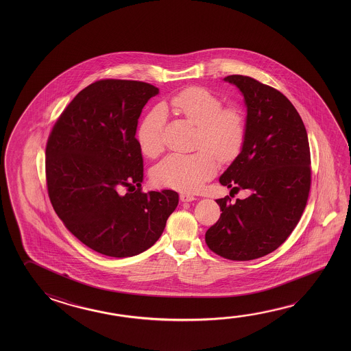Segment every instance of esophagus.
I'll return each instance as SVG.
<instances>
[{
    "instance_id": "esophagus-1",
    "label": "esophagus",
    "mask_w": 351,
    "mask_h": 351,
    "mask_svg": "<svg viewBox=\"0 0 351 351\" xmlns=\"http://www.w3.org/2000/svg\"><path fill=\"white\" fill-rule=\"evenodd\" d=\"M180 199L182 202H192L195 201V195H190V193H181L180 195Z\"/></svg>"
}]
</instances>
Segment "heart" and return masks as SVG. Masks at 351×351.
I'll return each mask as SVG.
<instances>
[{"mask_svg": "<svg viewBox=\"0 0 351 351\" xmlns=\"http://www.w3.org/2000/svg\"><path fill=\"white\" fill-rule=\"evenodd\" d=\"M170 109L197 127L193 154H171L153 170V180L160 186L180 191H195L218 169V160L230 161L239 156L245 141V119L236 106L223 108V101L203 88L192 86L173 95ZM165 110L156 106L144 117L138 128V143L144 156H159L162 143ZM210 149L213 155L205 149Z\"/></svg>", "mask_w": 351, "mask_h": 351, "instance_id": "1", "label": "heart"}]
</instances>
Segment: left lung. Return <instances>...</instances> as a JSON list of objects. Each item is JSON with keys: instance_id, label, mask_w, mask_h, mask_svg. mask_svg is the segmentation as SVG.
Wrapping results in <instances>:
<instances>
[{"instance_id": "1", "label": "left lung", "mask_w": 351, "mask_h": 351, "mask_svg": "<svg viewBox=\"0 0 351 351\" xmlns=\"http://www.w3.org/2000/svg\"><path fill=\"white\" fill-rule=\"evenodd\" d=\"M243 95L247 111L240 154L219 178L245 199H217L221 214L206 232L213 252L231 261L263 257L287 240L304 213L311 186L310 145L290 100L247 75L225 77Z\"/></svg>"}]
</instances>
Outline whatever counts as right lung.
<instances>
[{
    "mask_svg": "<svg viewBox=\"0 0 351 351\" xmlns=\"http://www.w3.org/2000/svg\"><path fill=\"white\" fill-rule=\"evenodd\" d=\"M149 83L104 80L75 95L47 144V192L64 226L97 252L123 258L152 247L178 204V192H142L136 131Z\"/></svg>",
    "mask_w": 351,
    "mask_h": 351,
    "instance_id": "obj_1",
    "label": "right lung"
}]
</instances>
